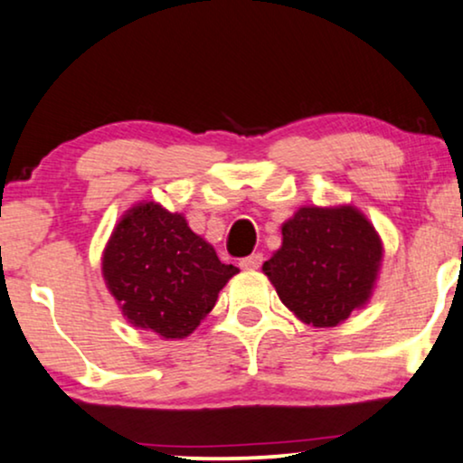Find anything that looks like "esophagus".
I'll return each instance as SVG.
<instances>
[{
    "label": "esophagus",
    "instance_id": "1",
    "mask_svg": "<svg viewBox=\"0 0 463 463\" xmlns=\"http://www.w3.org/2000/svg\"><path fill=\"white\" fill-rule=\"evenodd\" d=\"M261 261H264V255L253 253V255H249V258H244L241 261V268H242V270H258V268L261 266Z\"/></svg>",
    "mask_w": 463,
    "mask_h": 463
}]
</instances>
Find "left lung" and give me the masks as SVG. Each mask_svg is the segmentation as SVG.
<instances>
[{"mask_svg":"<svg viewBox=\"0 0 463 463\" xmlns=\"http://www.w3.org/2000/svg\"><path fill=\"white\" fill-rule=\"evenodd\" d=\"M382 261L373 225L352 205L300 208L264 264L279 298L302 322L336 326L369 300Z\"/></svg>","mask_w":463,"mask_h":463,"instance_id":"1","label":"left lung"}]
</instances>
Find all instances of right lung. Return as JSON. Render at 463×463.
Segmentation results:
<instances>
[{"label":"right lung","mask_w":463,"mask_h":463,"mask_svg":"<svg viewBox=\"0 0 463 463\" xmlns=\"http://www.w3.org/2000/svg\"><path fill=\"white\" fill-rule=\"evenodd\" d=\"M236 272L184 216L154 202L124 214L102 255L107 288L128 322L165 339L191 335Z\"/></svg>","instance_id":"right-lung-1"}]
</instances>
